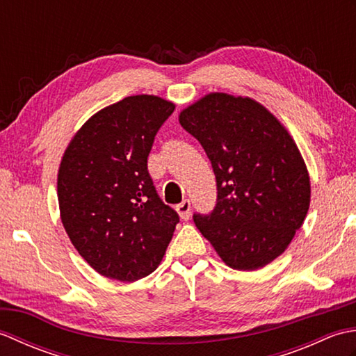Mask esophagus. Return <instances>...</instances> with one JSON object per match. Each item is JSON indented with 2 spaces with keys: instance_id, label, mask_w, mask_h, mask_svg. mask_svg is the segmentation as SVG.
Instances as JSON below:
<instances>
[{
  "instance_id": "1",
  "label": "esophagus",
  "mask_w": 356,
  "mask_h": 356,
  "mask_svg": "<svg viewBox=\"0 0 356 356\" xmlns=\"http://www.w3.org/2000/svg\"><path fill=\"white\" fill-rule=\"evenodd\" d=\"M176 209H177L179 216L182 217L184 220H188V218L191 217V202L188 200V199H185L184 202H180L179 205L176 207Z\"/></svg>"
}]
</instances>
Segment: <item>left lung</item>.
Segmentation results:
<instances>
[{"label": "left lung", "mask_w": 356, "mask_h": 356, "mask_svg": "<svg viewBox=\"0 0 356 356\" xmlns=\"http://www.w3.org/2000/svg\"><path fill=\"white\" fill-rule=\"evenodd\" d=\"M213 165L217 203L194 223L232 269L255 270L275 260L303 225L311 180L280 120L251 97L209 93L180 111Z\"/></svg>", "instance_id": "8db88e82"}]
</instances>
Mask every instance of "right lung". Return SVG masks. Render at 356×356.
<instances>
[{
    "mask_svg": "<svg viewBox=\"0 0 356 356\" xmlns=\"http://www.w3.org/2000/svg\"><path fill=\"white\" fill-rule=\"evenodd\" d=\"M174 104L128 96L97 111L73 136L58 171L61 220L101 275L136 282L161 264L179 214L159 197L148 154Z\"/></svg>",
    "mask_w": 356,
    "mask_h": 356,
    "instance_id": "add662e5",
    "label": "right lung"
}]
</instances>
